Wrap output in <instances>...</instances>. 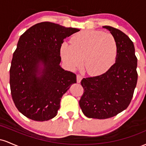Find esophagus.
<instances>
[{
	"mask_svg": "<svg viewBox=\"0 0 146 146\" xmlns=\"http://www.w3.org/2000/svg\"><path fill=\"white\" fill-rule=\"evenodd\" d=\"M82 79V77L81 75H77V82L80 83V82H81Z\"/></svg>",
	"mask_w": 146,
	"mask_h": 146,
	"instance_id": "esophagus-1",
	"label": "esophagus"
}]
</instances>
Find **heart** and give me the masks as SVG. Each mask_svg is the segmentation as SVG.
Segmentation results:
<instances>
[{
  "mask_svg": "<svg viewBox=\"0 0 146 146\" xmlns=\"http://www.w3.org/2000/svg\"><path fill=\"white\" fill-rule=\"evenodd\" d=\"M117 55V41L111 33L86 30L74 35L71 44L64 42L60 46V56L71 70L82 62L90 75L105 73L115 63Z\"/></svg>",
  "mask_w": 146,
  "mask_h": 146,
  "instance_id": "1",
  "label": "heart"
}]
</instances>
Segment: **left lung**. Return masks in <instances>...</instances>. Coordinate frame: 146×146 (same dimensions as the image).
Instances as JSON below:
<instances>
[{"instance_id": "1", "label": "left lung", "mask_w": 146, "mask_h": 146, "mask_svg": "<svg viewBox=\"0 0 146 146\" xmlns=\"http://www.w3.org/2000/svg\"><path fill=\"white\" fill-rule=\"evenodd\" d=\"M103 28L115 37L117 44L115 63L106 73L83 78L84 93L79 104L88 118L104 119L126 109L137 82V58L134 44L120 30L110 26Z\"/></svg>"}]
</instances>
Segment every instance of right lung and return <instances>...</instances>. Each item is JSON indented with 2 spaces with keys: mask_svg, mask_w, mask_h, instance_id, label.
<instances>
[{
  "mask_svg": "<svg viewBox=\"0 0 146 146\" xmlns=\"http://www.w3.org/2000/svg\"><path fill=\"white\" fill-rule=\"evenodd\" d=\"M80 29L43 22L20 37L10 67V88L15 106L30 119L44 121L57 115L60 100L76 75L60 66L64 40Z\"/></svg>",
  "mask_w": 146,
  "mask_h": 146,
  "instance_id": "right-lung-1",
  "label": "right lung"
}]
</instances>
